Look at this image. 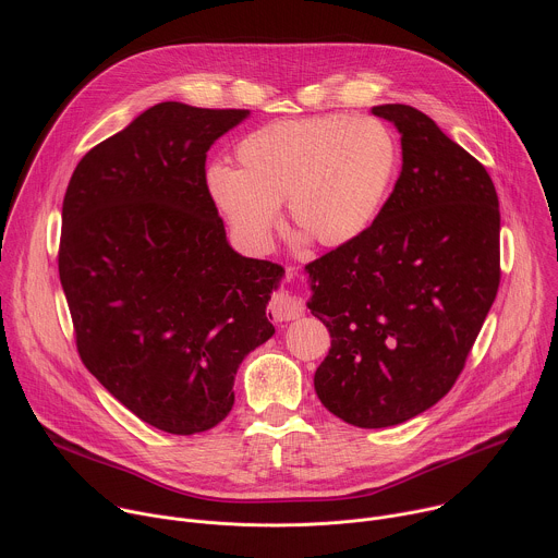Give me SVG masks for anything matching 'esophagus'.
Here are the masks:
<instances>
[{"instance_id":"esophagus-1","label":"esophagus","mask_w":558,"mask_h":558,"mask_svg":"<svg viewBox=\"0 0 558 558\" xmlns=\"http://www.w3.org/2000/svg\"><path fill=\"white\" fill-rule=\"evenodd\" d=\"M304 313V302L293 293H276L269 302V315L276 323H291Z\"/></svg>"}]
</instances>
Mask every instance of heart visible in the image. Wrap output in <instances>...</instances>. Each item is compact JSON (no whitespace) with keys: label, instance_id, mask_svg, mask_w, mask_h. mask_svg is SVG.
I'll use <instances>...</instances> for the list:
<instances>
[{"label":"heart","instance_id":"b5f03b06","mask_svg":"<svg viewBox=\"0 0 558 558\" xmlns=\"http://www.w3.org/2000/svg\"><path fill=\"white\" fill-rule=\"evenodd\" d=\"M241 170L214 163L205 187L245 247L265 252L287 203L317 245L344 247L381 214L400 172V145L377 119L331 114L276 121L235 145Z\"/></svg>","mask_w":558,"mask_h":558}]
</instances>
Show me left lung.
Listing matches in <instances>:
<instances>
[{
  "label": "left lung",
  "instance_id": "1",
  "mask_svg": "<svg viewBox=\"0 0 558 558\" xmlns=\"http://www.w3.org/2000/svg\"><path fill=\"white\" fill-rule=\"evenodd\" d=\"M402 172L375 225L308 263L306 306L331 333L313 386L357 428L402 424L457 381L499 289V198L486 168L424 112L375 106Z\"/></svg>",
  "mask_w": 558,
  "mask_h": 558
}]
</instances>
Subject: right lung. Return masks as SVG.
Instances as JSON below:
<instances>
[{"mask_svg": "<svg viewBox=\"0 0 558 558\" xmlns=\"http://www.w3.org/2000/svg\"><path fill=\"white\" fill-rule=\"evenodd\" d=\"M250 110L156 104L78 161L61 209L59 278L76 349L145 424L194 435L233 407L238 366L274 333L284 269L227 243L207 149Z\"/></svg>", "mask_w": 558, "mask_h": 558, "instance_id": "1", "label": "right lung"}]
</instances>
